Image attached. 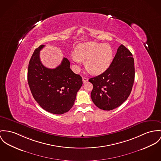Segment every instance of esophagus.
Returning <instances> with one entry per match:
<instances>
[{
    "label": "esophagus",
    "mask_w": 161,
    "mask_h": 161,
    "mask_svg": "<svg viewBox=\"0 0 161 161\" xmlns=\"http://www.w3.org/2000/svg\"><path fill=\"white\" fill-rule=\"evenodd\" d=\"M87 81H88V79L87 78H85V77L83 78V83H86Z\"/></svg>",
    "instance_id": "34e87169"
}]
</instances>
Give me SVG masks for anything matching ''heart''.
<instances>
[{
	"instance_id": "obj_1",
	"label": "heart",
	"mask_w": 161,
	"mask_h": 161,
	"mask_svg": "<svg viewBox=\"0 0 161 161\" xmlns=\"http://www.w3.org/2000/svg\"><path fill=\"white\" fill-rule=\"evenodd\" d=\"M75 69L78 70L82 61H85L87 69L92 74L104 73L110 67L113 59V49L109 45L88 42L78 45L71 55Z\"/></svg>"
}]
</instances>
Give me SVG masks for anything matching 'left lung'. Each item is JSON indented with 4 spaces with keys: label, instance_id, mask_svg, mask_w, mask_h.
Returning <instances> with one entry per match:
<instances>
[{
    "label": "left lung",
    "instance_id": "8db88e82",
    "mask_svg": "<svg viewBox=\"0 0 161 161\" xmlns=\"http://www.w3.org/2000/svg\"><path fill=\"white\" fill-rule=\"evenodd\" d=\"M135 78L134 59L130 51L121 45L110 67L104 73L89 80L93 85L91 97L100 109L111 110L129 96Z\"/></svg>",
    "mask_w": 161,
    "mask_h": 161
}]
</instances>
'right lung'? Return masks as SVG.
<instances>
[{
  "mask_svg": "<svg viewBox=\"0 0 161 161\" xmlns=\"http://www.w3.org/2000/svg\"><path fill=\"white\" fill-rule=\"evenodd\" d=\"M45 45L34 51L29 64L27 81L31 93L45 110L56 114L69 111L74 104L77 92L82 86V78L70 68V62L64 58L55 69L45 67L39 53Z\"/></svg>",
  "mask_w": 161,
  "mask_h": 161,
  "instance_id": "add662e5",
  "label": "right lung"
}]
</instances>
